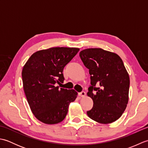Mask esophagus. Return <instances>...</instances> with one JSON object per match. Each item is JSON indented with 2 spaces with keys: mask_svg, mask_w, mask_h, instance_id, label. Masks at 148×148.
<instances>
[{
  "mask_svg": "<svg viewBox=\"0 0 148 148\" xmlns=\"http://www.w3.org/2000/svg\"><path fill=\"white\" fill-rule=\"evenodd\" d=\"M79 96L81 97H86V93H85V92H81L79 93Z\"/></svg>",
  "mask_w": 148,
  "mask_h": 148,
  "instance_id": "obj_1",
  "label": "esophagus"
}]
</instances>
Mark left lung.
I'll list each match as a JSON object with an SVG mask.
<instances>
[{"label":"left lung","mask_w":148,"mask_h":148,"mask_svg":"<svg viewBox=\"0 0 148 148\" xmlns=\"http://www.w3.org/2000/svg\"><path fill=\"white\" fill-rule=\"evenodd\" d=\"M79 56L89 69L92 85L87 95L93 106L87 114L99 123H111L121 117L128 102L130 77L122 59L102 48L83 49Z\"/></svg>","instance_id":"8db88e82"}]
</instances>
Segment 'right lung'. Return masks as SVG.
Masks as SVG:
<instances>
[{
    "mask_svg": "<svg viewBox=\"0 0 148 148\" xmlns=\"http://www.w3.org/2000/svg\"><path fill=\"white\" fill-rule=\"evenodd\" d=\"M79 48L55 47L37 51L30 56L22 70L23 90L35 117L45 124L62 121L70 103L77 98L74 90L59 88L64 82L63 70Z\"/></svg>",
    "mask_w": 148,
    "mask_h": 148,
    "instance_id": "1",
    "label": "right lung"
}]
</instances>
